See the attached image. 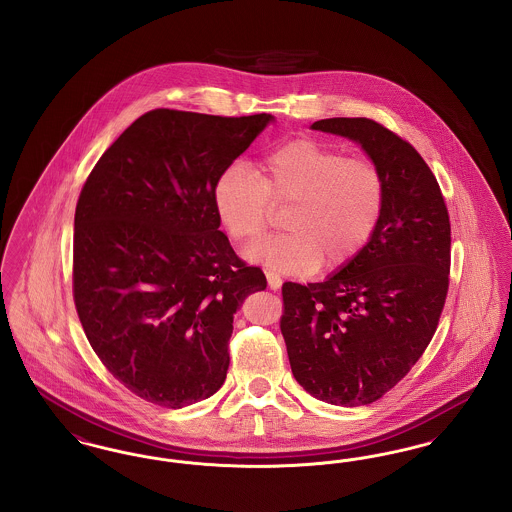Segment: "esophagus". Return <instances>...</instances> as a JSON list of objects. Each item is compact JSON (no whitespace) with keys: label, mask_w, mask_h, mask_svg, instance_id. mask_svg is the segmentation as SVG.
I'll return each instance as SVG.
<instances>
[{"label":"esophagus","mask_w":512,"mask_h":512,"mask_svg":"<svg viewBox=\"0 0 512 512\" xmlns=\"http://www.w3.org/2000/svg\"><path fill=\"white\" fill-rule=\"evenodd\" d=\"M265 274H267L268 288H270V290H280L282 278H280L276 272H272V270H267Z\"/></svg>","instance_id":"1"}]
</instances>
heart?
<instances>
[{"label": "heart", "instance_id": "obj_1", "mask_svg": "<svg viewBox=\"0 0 512 512\" xmlns=\"http://www.w3.org/2000/svg\"><path fill=\"white\" fill-rule=\"evenodd\" d=\"M213 201L228 236L259 242L284 209L282 236L253 247L247 257L280 274H309L322 261L340 268L372 240L386 203L382 171L368 159L347 157L315 138L272 149L257 171L236 161L220 172Z\"/></svg>", "mask_w": 512, "mask_h": 512}]
</instances>
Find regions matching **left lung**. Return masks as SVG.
<instances>
[{
	"instance_id": "1",
	"label": "left lung",
	"mask_w": 512,
	"mask_h": 512,
	"mask_svg": "<svg viewBox=\"0 0 512 512\" xmlns=\"http://www.w3.org/2000/svg\"><path fill=\"white\" fill-rule=\"evenodd\" d=\"M384 174L386 203L365 249L318 284L282 286L280 330L295 380L320 401L359 407L407 376L434 338L449 290L451 222L438 180L380 122L322 119Z\"/></svg>"
}]
</instances>
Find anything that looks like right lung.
Here are the masks:
<instances>
[{"label":"right lung","instance_id":"add662e5","mask_svg":"<svg viewBox=\"0 0 512 512\" xmlns=\"http://www.w3.org/2000/svg\"><path fill=\"white\" fill-rule=\"evenodd\" d=\"M272 115L153 109L113 142L76 203L73 297L124 388L180 409L220 390L234 313L267 288L219 230L215 182Z\"/></svg>","mask_w":512,"mask_h":512}]
</instances>
